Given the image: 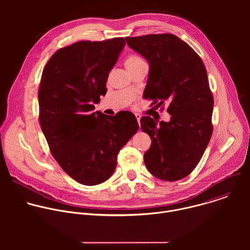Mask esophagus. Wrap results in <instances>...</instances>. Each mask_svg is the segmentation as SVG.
Listing matches in <instances>:
<instances>
[{
  "label": "esophagus",
  "instance_id": "esophagus-1",
  "mask_svg": "<svg viewBox=\"0 0 250 250\" xmlns=\"http://www.w3.org/2000/svg\"><path fill=\"white\" fill-rule=\"evenodd\" d=\"M135 118H136V120H137V122H138V125H139V126H140V118H141V116H140L139 114H135Z\"/></svg>",
  "mask_w": 250,
  "mask_h": 250
}]
</instances>
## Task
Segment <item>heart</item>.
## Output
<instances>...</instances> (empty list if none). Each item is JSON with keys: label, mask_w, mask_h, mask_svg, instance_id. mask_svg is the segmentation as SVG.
<instances>
[{"label": "heart", "mask_w": 250, "mask_h": 250, "mask_svg": "<svg viewBox=\"0 0 250 250\" xmlns=\"http://www.w3.org/2000/svg\"><path fill=\"white\" fill-rule=\"evenodd\" d=\"M144 62H145V60L141 59L140 57L135 56V55H130L126 58L125 64L126 69L128 70V69H131V68H133V67H135V66H137L141 63H144Z\"/></svg>", "instance_id": "b5f03b06"}]
</instances>
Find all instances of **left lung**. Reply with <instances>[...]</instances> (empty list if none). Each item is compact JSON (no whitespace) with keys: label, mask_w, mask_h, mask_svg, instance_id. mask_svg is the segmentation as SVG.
I'll list each match as a JSON object with an SVG mask.
<instances>
[{"label":"left lung","mask_w":250,"mask_h":250,"mask_svg":"<svg viewBox=\"0 0 250 250\" xmlns=\"http://www.w3.org/2000/svg\"><path fill=\"white\" fill-rule=\"evenodd\" d=\"M127 45L149 63L144 96L153 104H169L168 123L140 119L151 138L145 153L148 171L164 181L188 176L201 160L212 133L213 98L200 56L174 34L125 38Z\"/></svg>","instance_id":"obj_1"}]
</instances>
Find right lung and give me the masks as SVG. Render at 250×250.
Listing matches in <instances>:
<instances>
[{
	"mask_svg": "<svg viewBox=\"0 0 250 250\" xmlns=\"http://www.w3.org/2000/svg\"><path fill=\"white\" fill-rule=\"evenodd\" d=\"M125 45L124 38L78 42L57 50L42 75V130L61 168L83 185L109 179L118 153L138 129L130 112L93 113L94 104L106 93L109 73Z\"/></svg>",
	"mask_w": 250,
	"mask_h": 250,
	"instance_id": "obj_1",
	"label": "right lung"
}]
</instances>
